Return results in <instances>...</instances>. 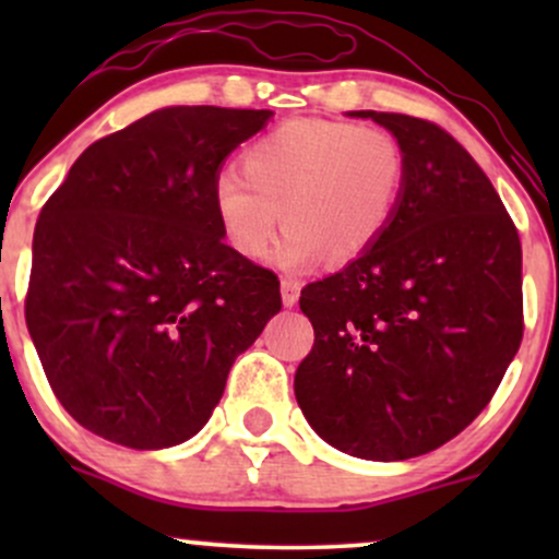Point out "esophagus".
Listing matches in <instances>:
<instances>
[{"mask_svg":"<svg viewBox=\"0 0 559 559\" xmlns=\"http://www.w3.org/2000/svg\"><path fill=\"white\" fill-rule=\"evenodd\" d=\"M299 281L284 278L281 281V299H284V307H294L299 301Z\"/></svg>","mask_w":559,"mask_h":559,"instance_id":"esophagus-1","label":"esophagus"}]
</instances>
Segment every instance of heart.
Here are the masks:
<instances>
[{
    "label": "heart",
    "instance_id": "obj_1",
    "mask_svg": "<svg viewBox=\"0 0 559 559\" xmlns=\"http://www.w3.org/2000/svg\"><path fill=\"white\" fill-rule=\"evenodd\" d=\"M241 175L223 173L213 189L228 243L249 260L265 258L281 221L273 265L301 271L320 254L349 262L376 247L400 207L407 159L386 128L288 120L243 152Z\"/></svg>",
    "mask_w": 559,
    "mask_h": 559
}]
</instances>
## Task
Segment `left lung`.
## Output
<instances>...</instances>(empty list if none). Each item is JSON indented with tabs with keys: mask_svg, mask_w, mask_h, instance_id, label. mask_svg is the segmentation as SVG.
<instances>
[{
	"mask_svg": "<svg viewBox=\"0 0 559 559\" xmlns=\"http://www.w3.org/2000/svg\"><path fill=\"white\" fill-rule=\"evenodd\" d=\"M402 144L407 178L373 249L301 292L316 344L294 394L320 439L394 463L478 418L523 338V254L486 173L444 128L357 110Z\"/></svg>",
	"mask_w": 559,
	"mask_h": 559,
	"instance_id": "1",
	"label": "left lung"
}]
</instances>
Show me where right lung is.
Returning <instances> with one entry per match:
<instances>
[{
  "label": "right lung",
  "mask_w": 559,
  "mask_h": 559,
  "mask_svg": "<svg viewBox=\"0 0 559 559\" xmlns=\"http://www.w3.org/2000/svg\"><path fill=\"white\" fill-rule=\"evenodd\" d=\"M271 110L165 107L94 141L34 230L25 323L62 407L131 449L191 439L281 310L278 278L223 243L213 189Z\"/></svg>",
  "instance_id": "add662e5"
}]
</instances>
